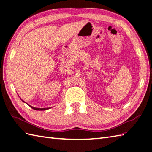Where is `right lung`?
<instances>
[{
	"instance_id": "right-lung-1",
	"label": "right lung",
	"mask_w": 152,
	"mask_h": 152,
	"mask_svg": "<svg viewBox=\"0 0 152 152\" xmlns=\"http://www.w3.org/2000/svg\"><path fill=\"white\" fill-rule=\"evenodd\" d=\"M21 101H23V102H25V101H23V100L21 99ZM30 106V105H29ZM30 107L31 108H32L33 109H34V110H48V109H50V108H35V107H33V106H30Z\"/></svg>"
}]
</instances>
